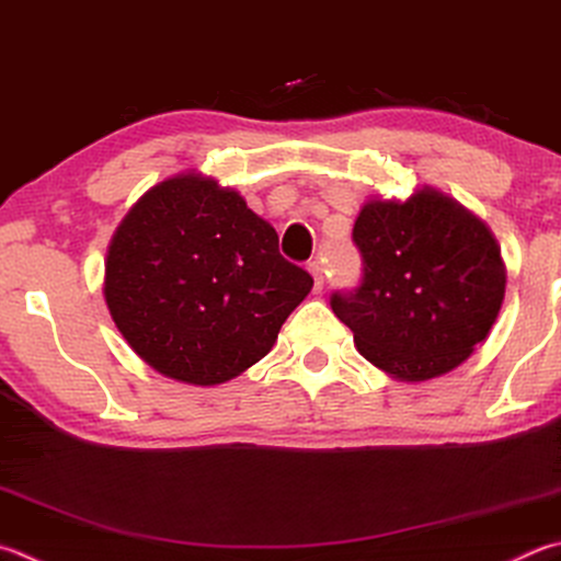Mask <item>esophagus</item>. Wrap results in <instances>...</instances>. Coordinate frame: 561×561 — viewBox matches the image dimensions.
Here are the masks:
<instances>
[{"instance_id":"1","label":"esophagus","mask_w":561,"mask_h":561,"mask_svg":"<svg viewBox=\"0 0 561 561\" xmlns=\"http://www.w3.org/2000/svg\"><path fill=\"white\" fill-rule=\"evenodd\" d=\"M309 272H311V277H313V291L319 294L321 289H323V267H321V262H309Z\"/></svg>"}]
</instances>
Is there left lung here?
Returning a JSON list of instances; mask_svg holds the SVG:
<instances>
[{"mask_svg":"<svg viewBox=\"0 0 561 561\" xmlns=\"http://www.w3.org/2000/svg\"><path fill=\"white\" fill-rule=\"evenodd\" d=\"M360 284L331 309L363 358L402 380L461 365L497 319L505 270L481 220L436 191L365 203L353 228Z\"/></svg>","mask_w":561,"mask_h":561,"instance_id":"1","label":"left lung"}]
</instances>
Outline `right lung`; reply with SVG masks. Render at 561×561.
I'll use <instances>...</instances> for the list:
<instances>
[{
    "instance_id": "obj_1",
    "label": "right lung",
    "mask_w": 561,
    "mask_h": 561,
    "mask_svg": "<svg viewBox=\"0 0 561 561\" xmlns=\"http://www.w3.org/2000/svg\"><path fill=\"white\" fill-rule=\"evenodd\" d=\"M311 287L270 222L236 191L191 174L139 198L105 264L122 335L151 368L191 385L226 382L262 360Z\"/></svg>"
}]
</instances>
